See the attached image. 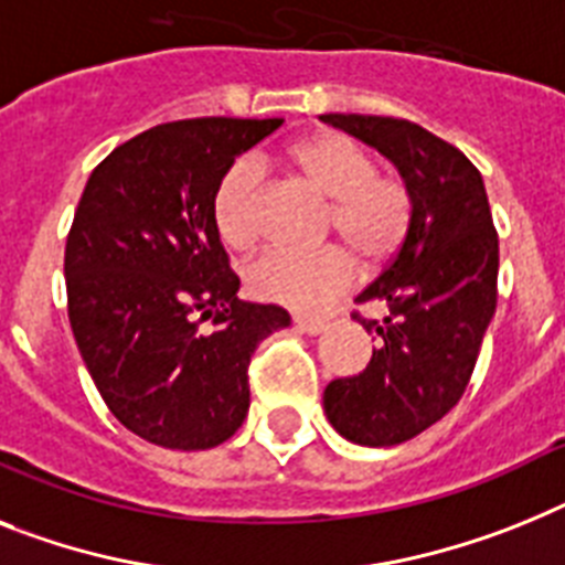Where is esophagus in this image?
I'll return each mask as SVG.
<instances>
[{"label": "esophagus", "instance_id": "34e87169", "mask_svg": "<svg viewBox=\"0 0 565 565\" xmlns=\"http://www.w3.org/2000/svg\"><path fill=\"white\" fill-rule=\"evenodd\" d=\"M296 327H298V330H301V333H307V335H319V333H324V330H327V321L305 319V316H296Z\"/></svg>", "mask_w": 565, "mask_h": 565}]
</instances>
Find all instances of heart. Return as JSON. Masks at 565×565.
Instances as JSON below:
<instances>
[{
	"mask_svg": "<svg viewBox=\"0 0 565 565\" xmlns=\"http://www.w3.org/2000/svg\"><path fill=\"white\" fill-rule=\"evenodd\" d=\"M290 160L312 186L330 198L327 226L353 246L367 267L399 253L411 230L414 201L396 174L376 172L364 146L344 135L307 137L290 149ZM260 166L238 158L221 174L212 198V217L221 238L246 249L258 238ZM355 278V260L341 246L269 249L246 269V284L264 301L298 312L324 310Z\"/></svg>",
	"mask_w": 565,
	"mask_h": 565,
	"instance_id": "obj_1",
	"label": "heart"
}]
</instances>
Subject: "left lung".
<instances>
[{"mask_svg": "<svg viewBox=\"0 0 565 565\" xmlns=\"http://www.w3.org/2000/svg\"><path fill=\"white\" fill-rule=\"evenodd\" d=\"M382 151L405 180L414 217L402 249L359 305L387 307L382 321L353 316L379 348L359 376L324 387V414L355 445H399L443 419L466 393L497 307L500 244L477 166L411 120L321 114Z\"/></svg>", "mask_w": 565, "mask_h": 565, "instance_id": "left-lung-1", "label": "left lung"}]
</instances>
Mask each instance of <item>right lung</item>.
Here are the masks:
<instances>
[{
    "label": "right lung",
    "instance_id": "right-lung-1",
    "mask_svg": "<svg viewBox=\"0 0 565 565\" xmlns=\"http://www.w3.org/2000/svg\"><path fill=\"white\" fill-rule=\"evenodd\" d=\"M281 122H163L117 146L85 183L65 244L71 330L108 411L146 443H226L249 411L255 348L290 327L281 307L241 301L212 217L221 174Z\"/></svg>",
    "mask_w": 565,
    "mask_h": 565
}]
</instances>
